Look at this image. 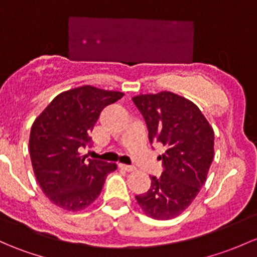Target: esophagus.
<instances>
[{"mask_svg": "<svg viewBox=\"0 0 257 257\" xmlns=\"http://www.w3.org/2000/svg\"><path fill=\"white\" fill-rule=\"evenodd\" d=\"M119 167L121 170H124V171H128V172H132V171H136V167L132 166V165H125V164H119Z\"/></svg>", "mask_w": 257, "mask_h": 257, "instance_id": "1", "label": "esophagus"}]
</instances>
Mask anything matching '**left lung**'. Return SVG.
<instances>
[{"instance_id":"obj_1","label":"left lung","mask_w":257,"mask_h":257,"mask_svg":"<svg viewBox=\"0 0 257 257\" xmlns=\"http://www.w3.org/2000/svg\"><path fill=\"white\" fill-rule=\"evenodd\" d=\"M133 102L144 117L151 144L166 148L159 156L163 174L151 176L150 188L136 196L137 202L154 219H171L192 203L206 182L214 133L196 104L172 92L139 94Z\"/></svg>"}]
</instances>
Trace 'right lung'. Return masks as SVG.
I'll return each instance as SVG.
<instances>
[{
  "label": "right lung",
  "instance_id": "obj_1",
  "mask_svg": "<svg viewBox=\"0 0 257 257\" xmlns=\"http://www.w3.org/2000/svg\"><path fill=\"white\" fill-rule=\"evenodd\" d=\"M123 93L82 86L56 96L31 129L29 153L45 196L58 207L80 210L99 196L115 164L81 156L92 147L90 133L99 114Z\"/></svg>",
  "mask_w": 257,
  "mask_h": 257
}]
</instances>
